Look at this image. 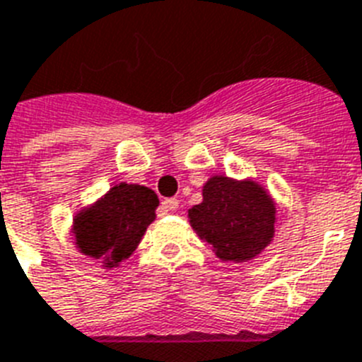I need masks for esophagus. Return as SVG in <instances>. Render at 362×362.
Instances as JSON below:
<instances>
[{
	"label": "esophagus",
	"instance_id": "1",
	"mask_svg": "<svg viewBox=\"0 0 362 362\" xmlns=\"http://www.w3.org/2000/svg\"><path fill=\"white\" fill-rule=\"evenodd\" d=\"M177 206H179V202L175 199V197H168V199H165V202L160 203V209H163L165 212L177 211Z\"/></svg>",
	"mask_w": 362,
	"mask_h": 362
}]
</instances>
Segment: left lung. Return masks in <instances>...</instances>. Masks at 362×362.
<instances>
[{"mask_svg":"<svg viewBox=\"0 0 362 362\" xmlns=\"http://www.w3.org/2000/svg\"><path fill=\"white\" fill-rule=\"evenodd\" d=\"M190 225L221 260L243 262L271 242L274 206L252 181L238 183L216 175L203 188V203L190 211Z\"/></svg>","mask_w":362,"mask_h":362,"instance_id":"8db88e82","label":"left lung"}]
</instances>
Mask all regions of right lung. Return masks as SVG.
<instances>
[{
    "label": "right lung",
    "instance_id": "obj_1",
    "mask_svg": "<svg viewBox=\"0 0 362 362\" xmlns=\"http://www.w3.org/2000/svg\"><path fill=\"white\" fill-rule=\"evenodd\" d=\"M159 205L156 192L141 185L120 183L75 221L80 251L113 267L135 251Z\"/></svg>",
    "mask_w": 362,
    "mask_h": 362
}]
</instances>
